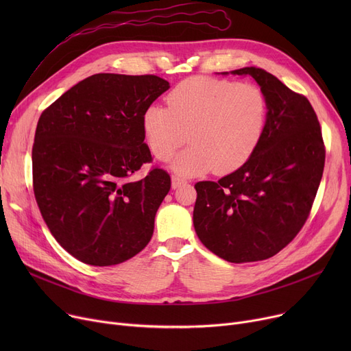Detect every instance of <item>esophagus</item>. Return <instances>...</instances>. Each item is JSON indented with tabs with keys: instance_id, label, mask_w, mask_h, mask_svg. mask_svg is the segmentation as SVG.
I'll return each mask as SVG.
<instances>
[{
	"instance_id": "34e87169",
	"label": "esophagus",
	"mask_w": 351,
	"mask_h": 351,
	"mask_svg": "<svg viewBox=\"0 0 351 351\" xmlns=\"http://www.w3.org/2000/svg\"><path fill=\"white\" fill-rule=\"evenodd\" d=\"M183 183H186L185 179H182V178L176 176V175L172 176V188H173V189H178L180 185H183Z\"/></svg>"
}]
</instances>
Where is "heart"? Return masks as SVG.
I'll list each match as a JSON object with an SVG mask.
<instances>
[{"mask_svg":"<svg viewBox=\"0 0 351 351\" xmlns=\"http://www.w3.org/2000/svg\"><path fill=\"white\" fill-rule=\"evenodd\" d=\"M168 106L151 105L142 114V131L154 156L173 160L172 169L196 176L215 168L230 173L256 152L266 131L269 104L262 88L254 84L192 77L178 84Z\"/></svg>","mask_w":351,"mask_h":351,"instance_id":"1","label":"heart"}]
</instances>
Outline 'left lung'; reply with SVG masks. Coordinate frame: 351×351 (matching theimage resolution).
I'll list each match as a JSON object with an SVG mask.
<instances>
[{"instance_id":"obj_1","label":"left lung","mask_w":351,"mask_h":351,"mask_svg":"<svg viewBox=\"0 0 351 351\" xmlns=\"http://www.w3.org/2000/svg\"><path fill=\"white\" fill-rule=\"evenodd\" d=\"M232 73L250 75L265 92L266 131L237 171L196 183L193 226L216 256L247 263L269 259L300 232L320 185L326 149L317 115L304 95L262 68Z\"/></svg>"}]
</instances>
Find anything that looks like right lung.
Returning a JSON list of instances; mask_svg holds the SVG:
<instances>
[{"instance_id": "add662e5", "label": "right lung", "mask_w": 351, "mask_h": 351, "mask_svg": "<svg viewBox=\"0 0 351 351\" xmlns=\"http://www.w3.org/2000/svg\"><path fill=\"white\" fill-rule=\"evenodd\" d=\"M168 89L156 75L95 73L40 117L34 195L52 236L82 263L118 265L151 241L171 176L159 168L141 180L132 175L152 162L143 110Z\"/></svg>"}]
</instances>
